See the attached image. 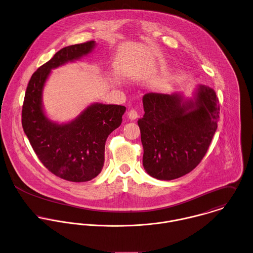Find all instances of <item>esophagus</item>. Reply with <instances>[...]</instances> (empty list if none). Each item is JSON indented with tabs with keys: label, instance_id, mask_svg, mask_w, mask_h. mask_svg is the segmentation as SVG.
Instances as JSON below:
<instances>
[{
	"label": "esophagus",
	"instance_id": "esophagus-1",
	"mask_svg": "<svg viewBox=\"0 0 253 253\" xmlns=\"http://www.w3.org/2000/svg\"><path fill=\"white\" fill-rule=\"evenodd\" d=\"M139 116V113L136 109H131L129 112H128V117L131 119V120H135L137 119Z\"/></svg>",
	"mask_w": 253,
	"mask_h": 253
}]
</instances>
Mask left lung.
<instances>
[{
    "label": "left lung",
    "instance_id": "left-lung-1",
    "mask_svg": "<svg viewBox=\"0 0 253 253\" xmlns=\"http://www.w3.org/2000/svg\"><path fill=\"white\" fill-rule=\"evenodd\" d=\"M143 105L145 114L138 125L146 171L161 180L189 173L203 160L218 127L216 91L200 85L194 102H182L176 93H147Z\"/></svg>",
    "mask_w": 253,
    "mask_h": 253
}]
</instances>
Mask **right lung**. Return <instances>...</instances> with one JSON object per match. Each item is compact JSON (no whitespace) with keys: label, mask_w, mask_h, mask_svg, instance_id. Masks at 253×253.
I'll list each match as a JSON object with an SVG mask.
<instances>
[{"label":"right lung","mask_w":253,"mask_h":253,"mask_svg":"<svg viewBox=\"0 0 253 253\" xmlns=\"http://www.w3.org/2000/svg\"><path fill=\"white\" fill-rule=\"evenodd\" d=\"M94 41L67 46L59 50L31 76L21 110V124L42 165L54 175L72 182L96 177L104 164L107 137L118 128L126 107L95 103L76 120L58 125L45 116L42 89L52 69L89 53Z\"/></svg>","instance_id":"right-lung-1"}]
</instances>
